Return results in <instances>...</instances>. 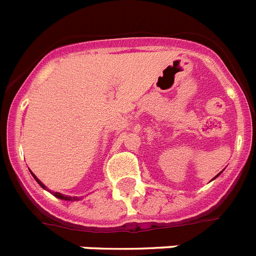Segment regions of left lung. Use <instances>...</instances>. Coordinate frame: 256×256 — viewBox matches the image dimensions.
Instances as JSON below:
<instances>
[{
  "mask_svg": "<svg viewBox=\"0 0 256 256\" xmlns=\"http://www.w3.org/2000/svg\"><path fill=\"white\" fill-rule=\"evenodd\" d=\"M218 176H219V174H218Z\"/></svg>",
  "mask_w": 256,
  "mask_h": 256,
  "instance_id": "left-lung-1",
  "label": "left lung"
}]
</instances>
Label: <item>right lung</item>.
I'll use <instances>...</instances> for the list:
<instances>
[{
    "mask_svg": "<svg viewBox=\"0 0 256 256\" xmlns=\"http://www.w3.org/2000/svg\"><path fill=\"white\" fill-rule=\"evenodd\" d=\"M30 174H32V172H30ZM32 176H34V180H36L37 182H38V184H40L41 186L44 188V189H46V188H45V185H44L42 182H41V181L38 180V178H37L34 174H32ZM54 196H56V198H60V200H78V196H63V194H60V193H56H56H54Z\"/></svg>",
    "mask_w": 256,
    "mask_h": 256,
    "instance_id": "add662e5",
    "label": "right lung"
}]
</instances>
